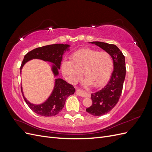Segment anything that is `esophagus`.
I'll list each match as a JSON object with an SVG mask.
<instances>
[{
	"mask_svg": "<svg viewBox=\"0 0 152 152\" xmlns=\"http://www.w3.org/2000/svg\"><path fill=\"white\" fill-rule=\"evenodd\" d=\"M76 93L78 96H80L81 97H84V98H86V97H89L90 94L89 93H86V92L82 91L80 89H77L76 91Z\"/></svg>",
	"mask_w": 152,
	"mask_h": 152,
	"instance_id": "1",
	"label": "esophagus"
}]
</instances>
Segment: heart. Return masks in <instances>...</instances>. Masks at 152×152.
Segmentation results:
<instances>
[{"mask_svg":"<svg viewBox=\"0 0 152 152\" xmlns=\"http://www.w3.org/2000/svg\"><path fill=\"white\" fill-rule=\"evenodd\" d=\"M113 66L112 58L108 53L84 48L73 53L70 61H63L61 68L63 75L71 83L79 79L83 72L86 84L99 87L110 79Z\"/></svg>","mask_w":152,"mask_h":152,"instance_id":"heart-1","label":"heart"}]
</instances>
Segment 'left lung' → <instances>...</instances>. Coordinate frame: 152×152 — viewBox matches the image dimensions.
I'll return each instance as SVG.
<instances>
[{
  "mask_svg": "<svg viewBox=\"0 0 152 152\" xmlns=\"http://www.w3.org/2000/svg\"><path fill=\"white\" fill-rule=\"evenodd\" d=\"M108 53L113 61V70L108 84L103 88L91 94L93 104L86 112L94 116L108 113L118 103L126 77L125 57L117 45L102 42H91Z\"/></svg>",
  "mask_w": 152,
  "mask_h": 152,
  "instance_id": "8db88e82",
  "label": "left lung"
}]
</instances>
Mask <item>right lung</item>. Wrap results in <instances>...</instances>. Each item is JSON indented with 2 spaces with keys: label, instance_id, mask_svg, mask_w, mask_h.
Here are the masks:
<instances>
[{
  "label": "right lung",
  "instance_id": "add662e5",
  "mask_svg": "<svg viewBox=\"0 0 152 152\" xmlns=\"http://www.w3.org/2000/svg\"><path fill=\"white\" fill-rule=\"evenodd\" d=\"M70 46L68 44H56L33 49L25 56L20 67V72L26 62L33 59H39L53 63L52 72L54 77L58 76V70L60 68L63 55L69 50ZM21 89L23 98L29 108L37 114L44 117H53L60 112L65 106L67 98L74 94L75 91L72 85L58 78L55 79L54 89L47 100L43 103L35 104L31 103L25 98L22 86Z\"/></svg>",
  "mask_w": 152,
  "mask_h": 152
}]
</instances>
